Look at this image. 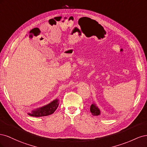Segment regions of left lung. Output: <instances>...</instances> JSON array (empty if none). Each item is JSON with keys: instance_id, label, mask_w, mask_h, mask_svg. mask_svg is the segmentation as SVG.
<instances>
[{"instance_id": "obj_1", "label": "left lung", "mask_w": 147, "mask_h": 147, "mask_svg": "<svg viewBox=\"0 0 147 147\" xmlns=\"http://www.w3.org/2000/svg\"><path fill=\"white\" fill-rule=\"evenodd\" d=\"M90 112L92 113V115H94V116H98V115H100L101 114L100 110L99 109L98 107H97L96 104L94 103V102L91 105Z\"/></svg>"}]
</instances>
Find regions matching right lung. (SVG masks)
<instances>
[{
	"mask_svg": "<svg viewBox=\"0 0 147 147\" xmlns=\"http://www.w3.org/2000/svg\"><path fill=\"white\" fill-rule=\"evenodd\" d=\"M59 104V99H55L47 105L32 110L31 111V112L28 113V115L29 116L35 117L48 116V115H51L55 112Z\"/></svg>",
	"mask_w": 147,
	"mask_h": 147,
	"instance_id": "right-lung-1",
	"label": "right lung"
}]
</instances>
